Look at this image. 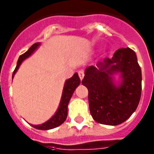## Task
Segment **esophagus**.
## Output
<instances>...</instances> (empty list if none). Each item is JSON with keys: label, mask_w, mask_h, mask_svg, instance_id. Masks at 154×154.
Returning a JSON list of instances; mask_svg holds the SVG:
<instances>
[{"label": "esophagus", "mask_w": 154, "mask_h": 154, "mask_svg": "<svg viewBox=\"0 0 154 154\" xmlns=\"http://www.w3.org/2000/svg\"><path fill=\"white\" fill-rule=\"evenodd\" d=\"M78 75H79V77L81 78V80L83 79V77H84L85 76V73L84 72H83V70H80V71H78Z\"/></svg>", "instance_id": "esophagus-1"}]
</instances>
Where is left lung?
<instances>
[{"mask_svg":"<svg viewBox=\"0 0 154 154\" xmlns=\"http://www.w3.org/2000/svg\"><path fill=\"white\" fill-rule=\"evenodd\" d=\"M85 69L82 85L89 90V110L97 122L108 125L122 124L136 110L141 95V69L135 52L119 49L112 57ZM121 72L122 83L117 87L112 76Z\"/></svg>","mask_w":154,"mask_h":154,"instance_id":"obj_1","label":"left lung"}]
</instances>
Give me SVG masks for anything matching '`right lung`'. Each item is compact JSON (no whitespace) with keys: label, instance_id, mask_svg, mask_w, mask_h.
<instances>
[{"label":"right lung","instance_id":"1","mask_svg":"<svg viewBox=\"0 0 154 154\" xmlns=\"http://www.w3.org/2000/svg\"><path fill=\"white\" fill-rule=\"evenodd\" d=\"M39 45L40 43H35V44H33L32 46L30 47L28 51H26L25 53H23L22 55H20L19 57L17 66H16L15 69H14L13 72V77L16 73V72L17 71L18 68L20 65L21 62L25 59L29 57ZM80 82H81V80H80L79 77H78V74L76 72L71 78L67 80L66 82H65V87H64V89H63L62 97H61V100H60V105H59V108H58L57 111L55 113V115L53 117H52V118H50L48 122H45L43 124L39 125H32V126L37 129L48 130V129L56 128V127L59 126L60 125L62 124L63 122L66 120V117H67L68 104L69 102V100L74 90L80 85Z\"/></svg>","mask_w":154,"mask_h":154}]
</instances>
